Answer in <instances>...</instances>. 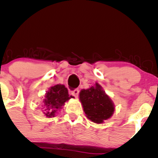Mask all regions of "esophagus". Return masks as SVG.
Masks as SVG:
<instances>
[{
  "mask_svg": "<svg viewBox=\"0 0 158 158\" xmlns=\"http://www.w3.org/2000/svg\"><path fill=\"white\" fill-rule=\"evenodd\" d=\"M79 89H75L73 91H71V95L73 96L74 97L77 98L78 96H79Z\"/></svg>",
  "mask_w": 158,
  "mask_h": 158,
  "instance_id": "34e87169",
  "label": "esophagus"
}]
</instances>
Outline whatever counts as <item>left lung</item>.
I'll list each match as a JSON object with an SVG mask.
<instances>
[{
  "label": "left lung",
  "instance_id": "8db88e82",
  "mask_svg": "<svg viewBox=\"0 0 158 158\" xmlns=\"http://www.w3.org/2000/svg\"><path fill=\"white\" fill-rule=\"evenodd\" d=\"M79 99L86 117L96 123H102L113 115L114 102L99 83L88 89H81Z\"/></svg>",
  "mask_w": 158,
  "mask_h": 158
}]
</instances>
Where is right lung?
<instances>
[{"label": "right lung", "instance_id": "1", "mask_svg": "<svg viewBox=\"0 0 158 158\" xmlns=\"http://www.w3.org/2000/svg\"><path fill=\"white\" fill-rule=\"evenodd\" d=\"M72 97L69 96L68 90L64 85L58 84L50 87L43 100L44 115L47 117H54L58 110L62 108L64 103Z\"/></svg>", "mask_w": 158, "mask_h": 158}]
</instances>
